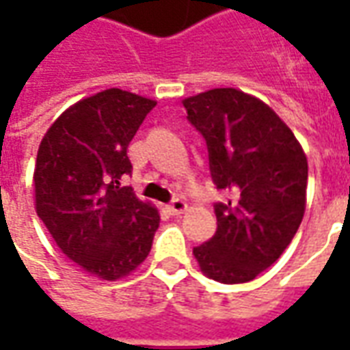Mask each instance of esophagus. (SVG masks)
Listing matches in <instances>:
<instances>
[{"label":"esophagus","instance_id":"obj_1","mask_svg":"<svg viewBox=\"0 0 350 350\" xmlns=\"http://www.w3.org/2000/svg\"><path fill=\"white\" fill-rule=\"evenodd\" d=\"M167 210L172 213V215H180V213H183L185 210H187V202H183V200H180V198H176V200H172V202L167 206Z\"/></svg>","mask_w":350,"mask_h":350}]
</instances>
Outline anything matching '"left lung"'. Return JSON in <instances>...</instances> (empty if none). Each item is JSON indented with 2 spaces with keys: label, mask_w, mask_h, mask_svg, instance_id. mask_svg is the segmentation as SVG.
<instances>
[{
  "label": "left lung",
  "mask_w": 350,
  "mask_h": 350,
  "mask_svg": "<svg viewBox=\"0 0 350 350\" xmlns=\"http://www.w3.org/2000/svg\"><path fill=\"white\" fill-rule=\"evenodd\" d=\"M208 144L217 189V232L193 250L200 271L234 285L270 268L306 212L308 157L291 127L264 100L236 88H215L182 100Z\"/></svg>",
  "instance_id": "8db88e82"
}]
</instances>
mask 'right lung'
Returning a JSON list of instances; mask_svg holds the SVG:
<instances>
[{"instance_id": "add662e5", "label": "right lung", "mask_w": 350, "mask_h": 350, "mask_svg": "<svg viewBox=\"0 0 350 350\" xmlns=\"http://www.w3.org/2000/svg\"><path fill=\"white\" fill-rule=\"evenodd\" d=\"M155 105L110 88L71 105L39 144L35 212L65 257L95 278H125L152 250L159 210L120 180L133 168L129 142Z\"/></svg>"}]
</instances>
